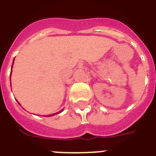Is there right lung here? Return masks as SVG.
I'll use <instances>...</instances> for the list:
<instances>
[{
    "mask_svg": "<svg viewBox=\"0 0 156 156\" xmlns=\"http://www.w3.org/2000/svg\"><path fill=\"white\" fill-rule=\"evenodd\" d=\"M62 112V110H61V111L58 112ZM58 112H56V113H58ZM56 113H53V114H51V115H48V116H53V115H55V114H56Z\"/></svg>",
    "mask_w": 156,
    "mask_h": 156,
    "instance_id": "obj_1",
    "label": "right lung"
}]
</instances>
